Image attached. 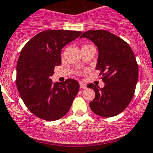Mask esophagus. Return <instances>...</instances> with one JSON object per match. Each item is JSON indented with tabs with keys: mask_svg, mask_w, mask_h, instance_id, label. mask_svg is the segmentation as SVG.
<instances>
[{
	"mask_svg": "<svg viewBox=\"0 0 153 153\" xmlns=\"http://www.w3.org/2000/svg\"><path fill=\"white\" fill-rule=\"evenodd\" d=\"M80 88L81 89H86V84L83 82H80Z\"/></svg>",
	"mask_w": 153,
	"mask_h": 153,
	"instance_id": "esophagus-1",
	"label": "esophagus"
}]
</instances>
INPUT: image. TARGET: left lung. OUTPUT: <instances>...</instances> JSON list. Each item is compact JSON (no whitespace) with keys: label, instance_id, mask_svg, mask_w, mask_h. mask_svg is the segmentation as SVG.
<instances>
[{"label":"left lung","instance_id":"obj_1","mask_svg":"<svg viewBox=\"0 0 153 153\" xmlns=\"http://www.w3.org/2000/svg\"><path fill=\"white\" fill-rule=\"evenodd\" d=\"M91 40L98 49L96 70L105 83L103 88L89 83L95 92L89 102L91 110L102 117H111L123 112L134 94L139 68L129 45L119 36L105 30H87L80 38Z\"/></svg>","mask_w":153,"mask_h":153}]
</instances>
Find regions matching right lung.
Returning <instances> with one entry per match:
<instances>
[{
	"instance_id": "obj_1",
	"label": "right lung",
	"mask_w": 153,
	"mask_h": 153,
	"mask_svg": "<svg viewBox=\"0 0 153 153\" xmlns=\"http://www.w3.org/2000/svg\"><path fill=\"white\" fill-rule=\"evenodd\" d=\"M81 31L48 30L40 32L25 44L17 64V87L31 113L46 121L67 114L79 91V83L69 78L53 83L54 67L62 64L61 52Z\"/></svg>"
}]
</instances>
